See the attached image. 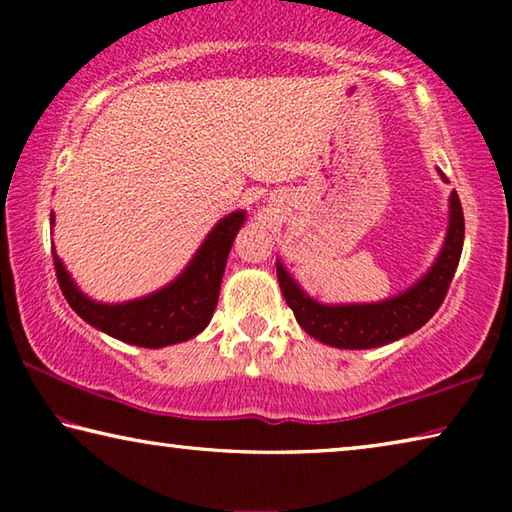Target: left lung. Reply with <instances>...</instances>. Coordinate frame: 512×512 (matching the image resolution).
I'll list each match as a JSON object with an SVG mask.
<instances>
[{"mask_svg": "<svg viewBox=\"0 0 512 512\" xmlns=\"http://www.w3.org/2000/svg\"><path fill=\"white\" fill-rule=\"evenodd\" d=\"M445 180V173L438 171ZM465 219L458 194L449 196V225L443 250L418 282L397 296L366 305H323L309 298L282 262H277V282L293 316L309 336L343 350H370L393 343L420 329L443 305L449 284L463 253Z\"/></svg>", "mask_w": 512, "mask_h": 512, "instance_id": "obj_1", "label": "left lung"}]
</instances>
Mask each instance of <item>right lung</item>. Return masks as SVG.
<instances>
[{
    "label": "right lung",
    "mask_w": 512,
    "mask_h": 512,
    "mask_svg": "<svg viewBox=\"0 0 512 512\" xmlns=\"http://www.w3.org/2000/svg\"><path fill=\"white\" fill-rule=\"evenodd\" d=\"M244 221V210L225 216L214 225L201 248L196 250L192 262L176 280L151 296L121 302V305H103V302L85 296L74 284L54 248L51 255H54L60 291L67 298L69 307L85 323L124 343L140 345V348H164V345L189 341L201 334L212 320L225 262H228L230 248ZM51 223H54V216H51Z\"/></svg>",
    "instance_id": "add662e5"
}]
</instances>
